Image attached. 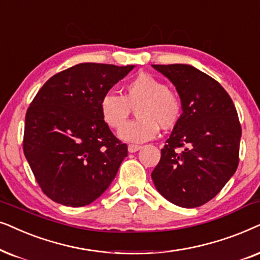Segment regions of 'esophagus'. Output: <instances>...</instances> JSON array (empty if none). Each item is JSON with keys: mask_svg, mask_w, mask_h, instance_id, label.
Listing matches in <instances>:
<instances>
[{"mask_svg": "<svg viewBox=\"0 0 260 260\" xmlns=\"http://www.w3.org/2000/svg\"><path fill=\"white\" fill-rule=\"evenodd\" d=\"M140 148H141L140 145H134V144L128 145V152H129V153H134V152L139 151Z\"/></svg>", "mask_w": 260, "mask_h": 260, "instance_id": "1", "label": "esophagus"}]
</instances>
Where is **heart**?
Here are the masks:
<instances>
[{"mask_svg":"<svg viewBox=\"0 0 260 260\" xmlns=\"http://www.w3.org/2000/svg\"><path fill=\"white\" fill-rule=\"evenodd\" d=\"M138 106L137 120L123 123L132 108ZM103 122L127 143L140 144L157 137L159 126L170 129L178 123L182 115L181 99L168 89L165 83L152 75L141 72L124 86V95L108 92L100 102Z\"/></svg>","mask_w":260,"mask_h":260,"instance_id":"obj_1","label":"heart"}]
</instances>
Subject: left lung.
<instances>
[{
	"label": "left lung",
	"mask_w": 260,
	"mask_h": 260,
	"mask_svg": "<svg viewBox=\"0 0 260 260\" xmlns=\"http://www.w3.org/2000/svg\"><path fill=\"white\" fill-rule=\"evenodd\" d=\"M152 67L176 86L183 113L151 177L171 203L196 208L215 197L237 171L241 138L237 109L220 83L199 69Z\"/></svg>",
	"instance_id": "obj_1"
}]
</instances>
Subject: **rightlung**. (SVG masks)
Returning a JSON list of instances; mask_svg holds the SVG:
<instances>
[{
	"label": "right lung",
	"instance_id": "obj_1",
	"mask_svg": "<svg viewBox=\"0 0 260 260\" xmlns=\"http://www.w3.org/2000/svg\"><path fill=\"white\" fill-rule=\"evenodd\" d=\"M134 65L82 63L52 76L27 109L23 153L45 195L69 207L90 205L127 157L103 122L100 102Z\"/></svg>",
	"mask_w": 260,
	"mask_h": 260
}]
</instances>
